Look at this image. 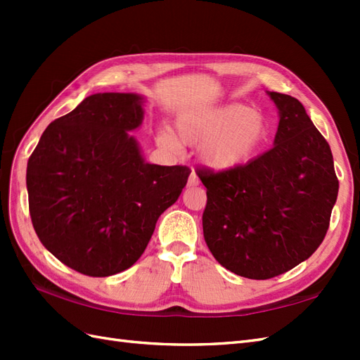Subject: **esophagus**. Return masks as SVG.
I'll use <instances>...</instances> for the list:
<instances>
[{"instance_id":"1","label":"esophagus","mask_w":360,"mask_h":360,"mask_svg":"<svg viewBox=\"0 0 360 360\" xmlns=\"http://www.w3.org/2000/svg\"><path fill=\"white\" fill-rule=\"evenodd\" d=\"M198 184H200V179H198L196 173H195V172H192V173H190V176H188L187 186H188V187H196Z\"/></svg>"}]
</instances>
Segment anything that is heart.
Segmentation results:
<instances>
[{"label": "heart", "instance_id": "b5f03b06", "mask_svg": "<svg viewBox=\"0 0 360 360\" xmlns=\"http://www.w3.org/2000/svg\"><path fill=\"white\" fill-rule=\"evenodd\" d=\"M176 136L159 129L160 148L179 151L181 145L200 147V159L215 172H229L255 159L269 139V120L262 111L244 103L182 111L174 120Z\"/></svg>", "mask_w": 360, "mask_h": 360}]
</instances>
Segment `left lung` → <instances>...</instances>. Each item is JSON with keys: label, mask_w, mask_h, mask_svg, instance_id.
Segmentation results:
<instances>
[{"label": "left lung", "mask_w": 360, "mask_h": 360, "mask_svg": "<svg viewBox=\"0 0 360 360\" xmlns=\"http://www.w3.org/2000/svg\"><path fill=\"white\" fill-rule=\"evenodd\" d=\"M278 110L274 147L229 172L200 170L205 243L217 262L252 280L277 277L322 244L338 200L330 145L297 98L267 91Z\"/></svg>", "instance_id": "1"}]
</instances>
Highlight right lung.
Masks as SVG:
<instances>
[{"label":"right lung","mask_w":360,"mask_h":360,"mask_svg":"<svg viewBox=\"0 0 360 360\" xmlns=\"http://www.w3.org/2000/svg\"><path fill=\"white\" fill-rule=\"evenodd\" d=\"M145 97L98 93L49 124L27 160L38 238L71 269L110 277L143 254L159 217L186 187L182 165L145 162L136 137Z\"/></svg>","instance_id":"1"}]
</instances>
